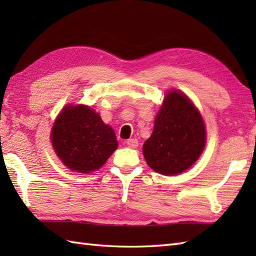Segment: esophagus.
<instances>
[{
	"label": "esophagus",
	"mask_w": 256,
	"mask_h": 256,
	"mask_svg": "<svg viewBox=\"0 0 256 256\" xmlns=\"http://www.w3.org/2000/svg\"><path fill=\"white\" fill-rule=\"evenodd\" d=\"M126 145L130 148H136L138 146V140L136 138H130L126 140Z\"/></svg>",
	"instance_id": "34e87169"
}]
</instances>
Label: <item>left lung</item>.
<instances>
[{
    "instance_id": "1",
    "label": "left lung",
    "mask_w": 256,
    "mask_h": 256,
    "mask_svg": "<svg viewBox=\"0 0 256 256\" xmlns=\"http://www.w3.org/2000/svg\"><path fill=\"white\" fill-rule=\"evenodd\" d=\"M204 146L206 128L198 108L182 92L170 91L143 145L146 162L162 175H178L197 162Z\"/></svg>"
}]
</instances>
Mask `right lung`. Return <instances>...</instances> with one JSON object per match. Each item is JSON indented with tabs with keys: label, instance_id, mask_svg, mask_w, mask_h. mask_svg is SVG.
Listing matches in <instances>:
<instances>
[{
	"label": "right lung",
	"instance_id": "obj_1",
	"mask_svg": "<svg viewBox=\"0 0 256 256\" xmlns=\"http://www.w3.org/2000/svg\"><path fill=\"white\" fill-rule=\"evenodd\" d=\"M57 156L74 172L98 170L118 148L116 133L90 106H66L52 128Z\"/></svg>",
	"mask_w": 256,
	"mask_h": 256
}]
</instances>
